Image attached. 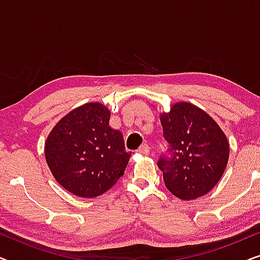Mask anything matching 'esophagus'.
Returning <instances> with one entry per match:
<instances>
[{
  "label": "esophagus",
  "mask_w": 260,
  "mask_h": 260,
  "mask_svg": "<svg viewBox=\"0 0 260 260\" xmlns=\"http://www.w3.org/2000/svg\"><path fill=\"white\" fill-rule=\"evenodd\" d=\"M137 151L140 152V154L148 155L149 152H150V147H149V145H148L147 143H144V144H142L140 148H138V150H137Z\"/></svg>",
  "instance_id": "obj_1"
}]
</instances>
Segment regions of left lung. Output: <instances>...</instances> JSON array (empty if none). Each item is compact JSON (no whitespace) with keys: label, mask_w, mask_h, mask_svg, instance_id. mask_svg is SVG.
Returning a JSON list of instances; mask_svg holds the SVG:
<instances>
[{"label":"left lung","mask_w":260,"mask_h":260,"mask_svg":"<svg viewBox=\"0 0 260 260\" xmlns=\"http://www.w3.org/2000/svg\"><path fill=\"white\" fill-rule=\"evenodd\" d=\"M167 150L158 168L170 193L181 200L207 194L225 172L230 145L220 126L201 109L177 103L159 117Z\"/></svg>","instance_id":"left-lung-1"}]
</instances>
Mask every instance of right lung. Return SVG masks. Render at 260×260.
Masks as SVG:
<instances>
[{
  "mask_svg": "<svg viewBox=\"0 0 260 260\" xmlns=\"http://www.w3.org/2000/svg\"><path fill=\"white\" fill-rule=\"evenodd\" d=\"M110 111L88 103L63 117L45 144L46 161L55 180L80 198H95L124 175L131 156L122 134L109 126Z\"/></svg>",
  "mask_w": 260,
  "mask_h": 260,
  "instance_id": "1",
  "label": "right lung"
}]
</instances>
